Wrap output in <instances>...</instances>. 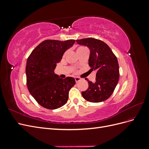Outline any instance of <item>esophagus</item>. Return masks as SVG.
<instances>
[{"label": "esophagus", "instance_id": "esophagus-1", "mask_svg": "<svg viewBox=\"0 0 149 149\" xmlns=\"http://www.w3.org/2000/svg\"><path fill=\"white\" fill-rule=\"evenodd\" d=\"M74 79H75V81H76V83H78V82H79V81L81 80V79H80L79 78H78V77H76V78H75Z\"/></svg>", "mask_w": 149, "mask_h": 149}]
</instances>
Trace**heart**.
<instances>
[{"label":"heart","instance_id":"obj_1","mask_svg":"<svg viewBox=\"0 0 149 149\" xmlns=\"http://www.w3.org/2000/svg\"><path fill=\"white\" fill-rule=\"evenodd\" d=\"M84 48H85V47H79V48L77 49V53L79 52L80 51H81L82 49H83Z\"/></svg>","mask_w":149,"mask_h":149}]
</instances>
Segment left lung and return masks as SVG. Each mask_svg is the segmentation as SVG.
Instances as JSON below:
<instances>
[{"label": "left lung", "instance_id": "left-lung-1", "mask_svg": "<svg viewBox=\"0 0 149 149\" xmlns=\"http://www.w3.org/2000/svg\"><path fill=\"white\" fill-rule=\"evenodd\" d=\"M86 46L90 50L89 65L91 71L96 70V81H88L89 87L81 93L86 100L100 102L107 100L113 93L119 79L118 59L109 47L100 40L93 38H83L76 41Z\"/></svg>", "mask_w": 149, "mask_h": 149}]
</instances>
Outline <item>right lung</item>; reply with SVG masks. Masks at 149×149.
<instances>
[{"label": "right lung", "mask_w": 149, "mask_h": 149, "mask_svg": "<svg viewBox=\"0 0 149 149\" xmlns=\"http://www.w3.org/2000/svg\"><path fill=\"white\" fill-rule=\"evenodd\" d=\"M74 42V40L64 42L46 40L28 58L25 69L26 86L31 95L45 108L58 109L68 100V93L76 83L75 79L72 77L60 78L54 70L65 51Z\"/></svg>", "instance_id": "right-lung-1"}]
</instances>
